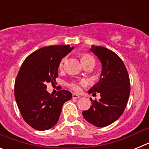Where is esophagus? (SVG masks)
I'll list each match as a JSON object with an SVG mask.
<instances>
[{"instance_id": "1", "label": "esophagus", "mask_w": 149, "mask_h": 149, "mask_svg": "<svg viewBox=\"0 0 149 149\" xmlns=\"http://www.w3.org/2000/svg\"><path fill=\"white\" fill-rule=\"evenodd\" d=\"M72 98H75V99H77V98H81V96L79 95H77V94H73L72 95Z\"/></svg>"}]
</instances>
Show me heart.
<instances>
[{
	"instance_id": "heart-1",
	"label": "heart",
	"mask_w": 149,
	"mask_h": 149,
	"mask_svg": "<svg viewBox=\"0 0 149 149\" xmlns=\"http://www.w3.org/2000/svg\"><path fill=\"white\" fill-rule=\"evenodd\" d=\"M94 60V59L93 58V56H91L89 54H84L82 56V57H81V61H82V63L88 61V60ZM65 58L62 59V60L60 63V65H59V68H63V65H64V63H65ZM85 85H86V82H85V81H81V82H79V83H72V84H70V87L72 88V89H74V91L78 92V91L81 90V86H85Z\"/></svg>"
}]
</instances>
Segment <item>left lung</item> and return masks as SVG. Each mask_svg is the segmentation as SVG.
Returning a JSON list of instances; mask_svg holds the SVG:
<instances>
[{
  "instance_id": "obj_1",
  "label": "left lung",
  "mask_w": 149,
  "mask_h": 149,
  "mask_svg": "<svg viewBox=\"0 0 149 149\" xmlns=\"http://www.w3.org/2000/svg\"><path fill=\"white\" fill-rule=\"evenodd\" d=\"M90 51L102 65L99 81L88 93H100L99 101H93L92 106L83 111L84 119L96 126L103 127L119 119L127 106L130 95V79L123 61L113 51L101 46H92Z\"/></svg>"
}]
</instances>
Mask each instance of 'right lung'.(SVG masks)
I'll return each instance as SVG.
<instances>
[{
	"label": "right lung",
	"mask_w": 149,
	"mask_h": 149,
	"mask_svg": "<svg viewBox=\"0 0 149 149\" xmlns=\"http://www.w3.org/2000/svg\"><path fill=\"white\" fill-rule=\"evenodd\" d=\"M74 49L70 45H51L36 50L22 63L15 82V97L21 114L38 131L51 128L58 122L62 107L72 98L68 90L55 95L46 90V83L56 82L60 63Z\"/></svg>",
	"instance_id": "right-lung-1"
}]
</instances>
